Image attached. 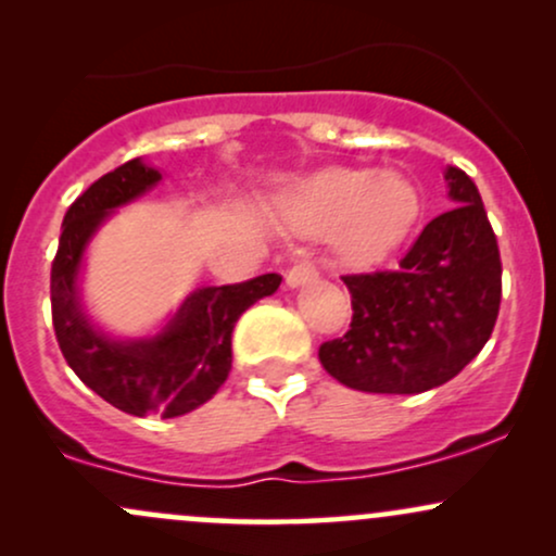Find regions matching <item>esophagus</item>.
Returning <instances> with one entry per match:
<instances>
[{
  "instance_id": "esophagus-1",
  "label": "esophagus",
  "mask_w": 556,
  "mask_h": 556,
  "mask_svg": "<svg viewBox=\"0 0 556 556\" xmlns=\"http://www.w3.org/2000/svg\"><path fill=\"white\" fill-rule=\"evenodd\" d=\"M316 277H318V266L311 258L298 261L295 266H290V269H287V285H290V287H300V285L311 282V279H316Z\"/></svg>"
}]
</instances>
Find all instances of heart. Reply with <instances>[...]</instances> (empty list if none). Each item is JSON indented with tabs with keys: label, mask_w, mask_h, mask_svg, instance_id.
<instances>
[{
	"label": "heart",
	"mask_w": 556,
	"mask_h": 556,
	"mask_svg": "<svg viewBox=\"0 0 556 556\" xmlns=\"http://www.w3.org/2000/svg\"><path fill=\"white\" fill-rule=\"evenodd\" d=\"M282 214L303 235L331 232L344 261L366 264L387 256L416 227L418 188L400 172L329 167L282 198Z\"/></svg>",
	"instance_id": "heart-1"
}]
</instances>
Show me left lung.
<instances>
[{
    "instance_id": "obj_1",
    "label": "left lung",
    "mask_w": 556,
    "mask_h": 556,
    "mask_svg": "<svg viewBox=\"0 0 556 556\" xmlns=\"http://www.w3.org/2000/svg\"><path fill=\"white\" fill-rule=\"evenodd\" d=\"M452 212L424 227L397 269L344 274L353 321L318 348L329 376L358 392L418 394L455 379L494 331L502 300L496 235L476 182L446 169Z\"/></svg>"
}]
</instances>
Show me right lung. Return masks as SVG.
I'll use <instances>...</instances> for the list:
<instances>
[{
  "label": "right lung",
  "mask_w": 556,
  "mask_h": 556,
  "mask_svg": "<svg viewBox=\"0 0 556 556\" xmlns=\"http://www.w3.org/2000/svg\"><path fill=\"white\" fill-rule=\"evenodd\" d=\"M162 175L130 159L75 198L52 261V321L67 366L88 389L130 416L177 418L212 400L232 368V329L242 311L277 292L282 277L201 287L162 334L117 342L88 321L78 300L83 251L112 208L154 188Z\"/></svg>",
  "instance_id": "1"
}]
</instances>
